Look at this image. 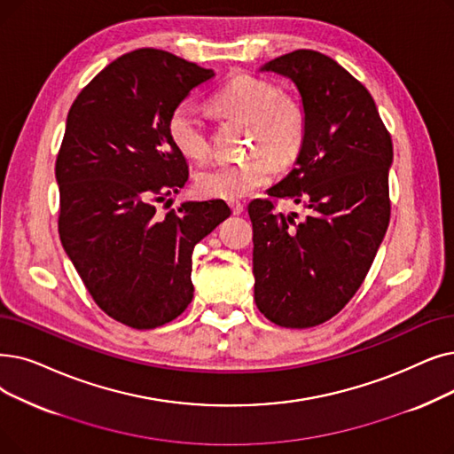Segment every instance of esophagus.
Here are the masks:
<instances>
[{
	"mask_svg": "<svg viewBox=\"0 0 454 454\" xmlns=\"http://www.w3.org/2000/svg\"><path fill=\"white\" fill-rule=\"evenodd\" d=\"M228 204H230V207H231V211H233L235 215H241V213H243V209H245L243 202H239V200H230Z\"/></svg>",
	"mask_w": 454,
	"mask_h": 454,
	"instance_id": "34e87169",
	"label": "esophagus"
}]
</instances>
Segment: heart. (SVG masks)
<instances>
[{
	"label": "heart",
	"mask_w": 454,
	"mask_h": 454,
	"mask_svg": "<svg viewBox=\"0 0 454 454\" xmlns=\"http://www.w3.org/2000/svg\"><path fill=\"white\" fill-rule=\"evenodd\" d=\"M213 106L250 122V157L238 163H216L196 174V191L207 199H239L265 187L274 162L286 167L297 160L306 139L308 116L299 98L280 92L272 82L241 74L213 94ZM172 145L189 160L202 161L209 153V137L194 100H184L168 116Z\"/></svg>",
	"instance_id": "heart-1"
}]
</instances>
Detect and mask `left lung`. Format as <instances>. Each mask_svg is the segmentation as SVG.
I'll list each match as a JSON object with an SVG mask.
<instances>
[{"instance_id": "obj_1", "label": "left lung", "mask_w": 454, "mask_h": 454, "mask_svg": "<svg viewBox=\"0 0 454 454\" xmlns=\"http://www.w3.org/2000/svg\"><path fill=\"white\" fill-rule=\"evenodd\" d=\"M262 70L297 85L308 116L304 146L270 199L248 204L254 230V301L286 328L338 315L364 284L384 239L391 202V135L369 90L325 53L297 50ZM291 198L309 215L275 211Z\"/></svg>"}]
</instances>
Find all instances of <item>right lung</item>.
I'll return each mask as SVG.
<instances>
[{
  "label": "right lung",
  "instance_id": "add662e5",
  "mask_svg": "<svg viewBox=\"0 0 454 454\" xmlns=\"http://www.w3.org/2000/svg\"><path fill=\"white\" fill-rule=\"evenodd\" d=\"M213 75L163 50H135L98 74L67 116L55 161L59 238L92 301L137 330L184 313L194 245L231 213L224 200L155 211L189 178L168 116Z\"/></svg>",
  "mask_w": 454,
  "mask_h": 454
}]
</instances>
